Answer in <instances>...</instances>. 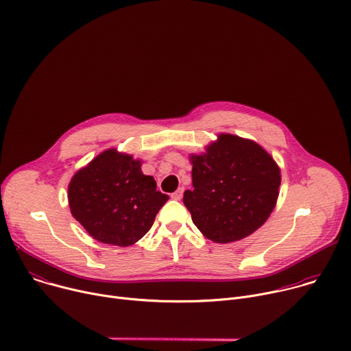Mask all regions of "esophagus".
<instances>
[{"instance_id":"34e87169","label":"esophagus","mask_w":351,"mask_h":351,"mask_svg":"<svg viewBox=\"0 0 351 351\" xmlns=\"http://www.w3.org/2000/svg\"><path fill=\"white\" fill-rule=\"evenodd\" d=\"M183 191H184V189H183V187H180V189H178L175 193H172V194H171V197H172L173 199H176V202H178V199H180V198H182Z\"/></svg>"}]
</instances>
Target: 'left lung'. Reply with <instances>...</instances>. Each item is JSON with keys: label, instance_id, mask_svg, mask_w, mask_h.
Instances as JSON below:
<instances>
[{"label": "left lung", "instance_id": "8db88e82", "mask_svg": "<svg viewBox=\"0 0 351 351\" xmlns=\"http://www.w3.org/2000/svg\"><path fill=\"white\" fill-rule=\"evenodd\" d=\"M189 160L193 189L184 191L183 203L207 239L237 241L265 223L276 206L280 168L258 143L219 133Z\"/></svg>", "mask_w": 351, "mask_h": 351}]
</instances>
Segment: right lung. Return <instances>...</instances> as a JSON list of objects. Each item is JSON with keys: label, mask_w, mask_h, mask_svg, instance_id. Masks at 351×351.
<instances>
[{"label": "right lung", "mask_w": 351, "mask_h": 351, "mask_svg": "<svg viewBox=\"0 0 351 351\" xmlns=\"http://www.w3.org/2000/svg\"><path fill=\"white\" fill-rule=\"evenodd\" d=\"M153 176L141 172V161L108 148L80 168L68 186L73 218L95 240L128 247L153 226L168 202Z\"/></svg>", "instance_id": "right-lung-1"}]
</instances>
